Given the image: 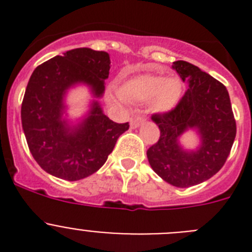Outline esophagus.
I'll use <instances>...</instances> for the list:
<instances>
[{
	"label": "esophagus",
	"mask_w": 252,
	"mask_h": 252,
	"mask_svg": "<svg viewBox=\"0 0 252 252\" xmlns=\"http://www.w3.org/2000/svg\"><path fill=\"white\" fill-rule=\"evenodd\" d=\"M145 121H146V117H144V116H139V117H135L133 120H131L130 125L132 128H136V127H139L140 125L144 124Z\"/></svg>",
	"instance_id": "obj_1"
}]
</instances>
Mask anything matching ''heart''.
<instances>
[{"mask_svg":"<svg viewBox=\"0 0 252 252\" xmlns=\"http://www.w3.org/2000/svg\"><path fill=\"white\" fill-rule=\"evenodd\" d=\"M119 93L125 99L148 101L154 97V110L166 112L174 108L182 95V83L178 78H166L158 74L139 75L125 82L119 88ZM116 101V97L112 95Z\"/></svg>","mask_w":252,"mask_h":252,"instance_id":"b5f03b06","label":"heart"}]
</instances>
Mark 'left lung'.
<instances>
[{"label":"left lung","instance_id":"1","mask_svg":"<svg viewBox=\"0 0 252 252\" xmlns=\"http://www.w3.org/2000/svg\"><path fill=\"white\" fill-rule=\"evenodd\" d=\"M173 68L188 88L174 108L151 116L159 126L160 137L146 154L160 178L187 188L209 179L224 165L236 137V120L221 82L184 60L174 62ZM189 128H197L202 137L201 148L190 153L177 142Z\"/></svg>","mask_w":252,"mask_h":252}]
</instances>
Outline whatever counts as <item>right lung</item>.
Masks as SVG:
<instances>
[{
	"label": "right lung",
	"instance_id": "add662e5",
	"mask_svg": "<svg viewBox=\"0 0 252 252\" xmlns=\"http://www.w3.org/2000/svg\"><path fill=\"white\" fill-rule=\"evenodd\" d=\"M106 51L78 48L36 66L21 104V122L31 155L46 173L69 182L90 177L112 153L128 122L117 124L93 102L90 115L78 127L62 120L63 97L69 87L86 83L101 97L110 74Z\"/></svg>",
	"mask_w": 252,
	"mask_h": 252
}]
</instances>
